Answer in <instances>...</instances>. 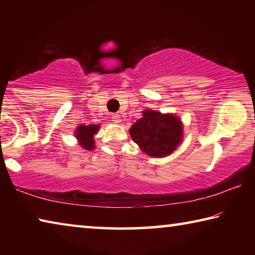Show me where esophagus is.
Returning <instances> with one entry per match:
<instances>
[{
    "label": "esophagus",
    "mask_w": 255,
    "mask_h": 255,
    "mask_svg": "<svg viewBox=\"0 0 255 255\" xmlns=\"http://www.w3.org/2000/svg\"><path fill=\"white\" fill-rule=\"evenodd\" d=\"M111 119H112V122H114L115 124H119L120 122H122V118H120V116H119L118 114H116V115H112Z\"/></svg>",
    "instance_id": "34e87169"
}]
</instances>
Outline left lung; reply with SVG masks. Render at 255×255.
Wrapping results in <instances>:
<instances>
[{
	"instance_id": "8db88e82",
	"label": "left lung",
	"mask_w": 255,
	"mask_h": 255,
	"mask_svg": "<svg viewBox=\"0 0 255 255\" xmlns=\"http://www.w3.org/2000/svg\"><path fill=\"white\" fill-rule=\"evenodd\" d=\"M129 133L132 140L154 157H164L178 147L182 138V125L173 115L144 111V117L132 125Z\"/></svg>"
}]
</instances>
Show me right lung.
<instances>
[{
  "label": "right lung",
  "mask_w": 255,
  "mask_h": 255,
  "mask_svg": "<svg viewBox=\"0 0 255 255\" xmlns=\"http://www.w3.org/2000/svg\"><path fill=\"white\" fill-rule=\"evenodd\" d=\"M98 129V125H89V126H83V125H82V126L77 128L76 137L79 138L82 147L89 150L94 148L93 136L97 133Z\"/></svg>",
  "instance_id": "1"
}]
</instances>
